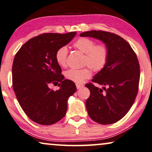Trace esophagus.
Segmentation results:
<instances>
[{
  "mask_svg": "<svg viewBox=\"0 0 152 152\" xmlns=\"http://www.w3.org/2000/svg\"><path fill=\"white\" fill-rule=\"evenodd\" d=\"M76 87H77V89H81V88L83 87V85L80 84V83H77V84H76Z\"/></svg>",
  "mask_w": 152,
  "mask_h": 152,
  "instance_id": "obj_1",
  "label": "esophagus"
}]
</instances>
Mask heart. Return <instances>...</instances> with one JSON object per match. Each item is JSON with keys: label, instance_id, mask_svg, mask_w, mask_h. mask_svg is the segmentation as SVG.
<instances>
[{"label": "heart", "instance_id": "b5f03b06", "mask_svg": "<svg viewBox=\"0 0 152 152\" xmlns=\"http://www.w3.org/2000/svg\"><path fill=\"white\" fill-rule=\"evenodd\" d=\"M73 47L85 54L83 65L88 66L94 72H99L104 69L109 58L108 49L103 44L96 45V42L88 38H80L73 44ZM68 57V48L63 46L56 53V60L60 66H65ZM89 67L82 69H70L64 72L65 77L75 83H82L92 75Z\"/></svg>", "mask_w": 152, "mask_h": 152}]
</instances>
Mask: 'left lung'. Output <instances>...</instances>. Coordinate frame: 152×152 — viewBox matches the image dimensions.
<instances>
[{"mask_svg":"<svg viewBox=\"0 0 152 152\" xmlns=\"http://www.w3.org/2000/svg\"><path fill=\"white\" fill-rule=\"evenodd\" d=\"M80 36L99 39L108 49L107 64L92 80L103 88H99L92 83L85 85L91 92L86 105L95 122L114 124L128 113L138 93L140 66L137 57L127 41L113 33L94 30Z\"/></svg>","mask_w":152,"mask_h":152,"instance_id":"8db88e82","label":"left lung"}]
</instances>
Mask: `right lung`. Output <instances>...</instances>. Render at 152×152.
<instances>
[{
    "label": "right lung",
    "mask_w": 152,
    "mask_h": 152,
    "mask_svg": "<svg viewBox=\"0 0 152 152\" xmlns=\"http://www.w3.org/2000/svg\"><path fill=\"white\" fill-rule=\"evenodd\" d=\"M76 32L43 34L22 46L12 65L13 88L22 109L33 121L49 125L60 121L67 111L69 96L76 91L74 82L64 80L56 60L59 48L66 46ZM58 84L55 91L49 85Z\"/></svg>",
    "instance_id": "right-lung-1"
}]
</instances>
